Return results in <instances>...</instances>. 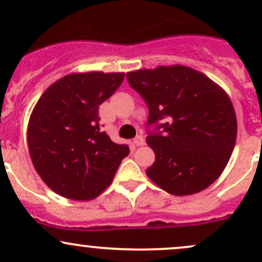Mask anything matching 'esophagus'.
<instances>
[{
    "instance_id": "obj_1",
    "label": "esophagus",
    "mask_w": 262,
    "mask_h": 262,
    "mask_svg": "<svg viewBox=\"0 0 262 262\" xmlns=\"http://www.w3.org/2000/svg\"><path fill=\"white\" fill-rule=\"evenodd\" d=\"M144 143H145V140H144V138L141 137V135H138V137H135V139H134L135 146H141V145H144Z\"/></svg>"
}]
</instances>
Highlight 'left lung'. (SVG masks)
<instances>
[{"instance_id": "left-lung-1", "label": "left lung", "mask_w": 262, "mask_h": 262, "mask_svg": "<svg viewBox=\"0 0 262 262\" xmlns=\"http://www.w3.org/2000/svg\"><path fill=\"white\" fill-rule=\"evenodd\" d=\"M127 80L149 108L146 143L155 152L149 179L175 196L212 185L236 140V116L224 90L181 65L132 71Z\"/></svg>"}]
</instances>
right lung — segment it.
Segmentation results:
<instances>
[{"mask_svg":"<svg viewBox=\"0 0 262 262\" xmlns=\"http://www.w3.org/2000/svg\"><path fill=\"white\" fill-rule=\"evenodd\" d=\"M123 73L64 76L39 98L28 124L29 154L41 180L60 196L97 197L112 182L125 144L101 130L98 108L122 85Z\"/></svg>","mask_w":262,"mask_h":262,"instance_id":"add662e5","label":"right lung"}]
</instances>
